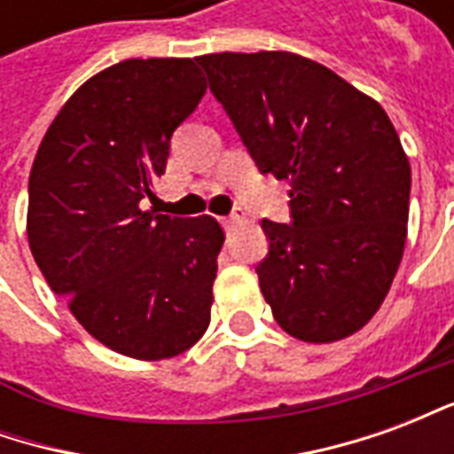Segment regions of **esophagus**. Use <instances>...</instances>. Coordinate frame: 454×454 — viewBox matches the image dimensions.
<instances>
[{
	"label": "esophagus",
	"mask_w": 454,
	"mask_h": 454,
	"mask_svg": "<svg viewBox=\"0 0 454 454\" xmlns=\"http://www.w3.org/2000/svg\"><path fill=\"white\" fill-rule=\"evenodd\" d=\"M238 221H240V216H238V214H231V216H223V218H221V223H223V226H226V228L236 226Z\"/></svg>",
	"instance_id": "34e87169"
}]
</instances>
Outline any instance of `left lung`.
I'll use <instances>...</instances> for the list:
<instances>
[{
	"label": "left lung",
	"mask_w": 454,
	"mask_h": 454,
	"mask_svg": "<svg viewBox=\"0 0 454 454\" xmlns=\"http://www.w3.org/2000/svg\"><path fill=\"white\" fill-rule=\"evenodd\" d=\"M262 175L289 184V223L262 221L255 267L275 321L304 342L348 338L399 270L411 165L389 116L309 58L282 51L197 58Z\"/></svg>",
	"instance_id": "obj_1"
}]
</instances>
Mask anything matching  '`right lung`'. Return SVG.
Instances as JSON below:
<instances>
[{"mask_svg":"<svg viewBox=\"0 0 454 454\" xmlns=\"http://www.w3.org/2000/svg\"><path fill=\"white\" fill-rule=\"evenodd\" d=\"M204 92L192 58L112 65L67 99L28 177V246L45 282L87 333L136 360L189 350L211 321L218 221L143 208Z\"/></svg>","mask_w":454,"mask_h":454,"instance_id":"1","label":"right lung"}]
</instances>
